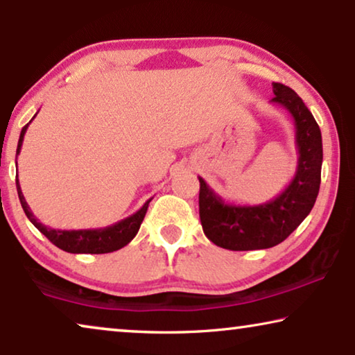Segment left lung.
<instances>
[{
	"label": "left lung",
	"mask_w": 355,
	"mask_h": 355,
	"mask_svg": "<svg viewBox=\"0 0 355 355\" xmlns=\"http://www.w3.org/2000/svg\"><path fill=\"white\" fill-rule=\"evenodd\" d=\"M271 103L281 105L293 116L299 158L289 186L273 200L260 205L226 203L200 181L198 211L205 236L227 250L270 249L283 242L315 205L322 181V132L302 98L293 89L273 82Z\"/></svg>",
	"instance_id": "8db88e82"
}]
</instances>
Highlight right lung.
Masks as SVG:
<instances>
[{"label": "right lung", "instance_id": "right-lung-1", "mask_svg": "<svg viewBox=\"0 0 355 355\" xmlns=\"http://www.w3.org/2000/svg\"><path fill=\"white\" fill-rule=\"evenodd\" d=\"M35 116H33V118H35ZM28 124L24 125L21 130V135H19L16 155L21 153L24 135H26ZM16 187L19 193V200H21L24 211H26V215L28 220H31L32 225L35 226L42 234H45L48 237V241H51L56 247H60L61 250L69 252V254H108V252L123 249V247L128 245L129 242L134 239L135 234L139 232V227L142 225L145 213H147L148 203L152 202V198H150V200L144 203V207L140 208L139 211H135L134 215L124 218V220L114 223V225L111 226L98 227V230L62 231V230H51V227L42 225V223L33 216V213L31 211V207L27 205L26 198H24V193L21 191L19 179H16Z\"/></svg>", "mask_w": 355, "mask_h": 355}]
</instances>
